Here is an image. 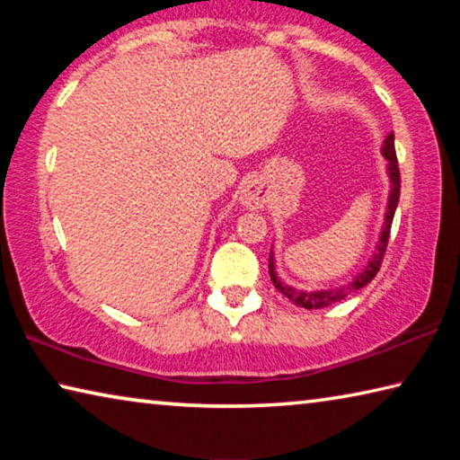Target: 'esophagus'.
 <instances>
[{"label": "esophagus", "instance_id": "esophagus-1", "mask_svg": "<svg viewBox=\"0 0 460 460\" xmlns=\"http://www.w3.org/2000/svg\"><path fill=\"white\" fill-rule=\"evenodd\" d=\"M241 205L247 208H260L263 205V194H261V186L258 182L245 184L243 190L239 194Z\"/></svg>", "mask_w": 460, "mask_h": 460}]
</instances>
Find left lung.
I'll return each mask as SVG.
<instances>
[{
    "mask_svg": "<svg viewBox=\"0 0 460 460\" xmlns=\"http://www.w3.org/2000/svg\"><path fill=\"white\" fill-rule=\"evenodd\" d=\"M381 155L387 160V176H389V197H387V207H385V217H384V227H381V231H379L376 252H373L369 261L365 263V268L351 279V282L341 284L337 288H326V290H300V288L288 286L286 282H282V278L278 276L274 252H270L271 282H274L278 290L282 292L288 300H292L296 306L313 310V308H326L331 305H337V302L345 300L349 294H353L357 290H361L363 286H367L379 271L381 260H384V255H385L394 213H395V208H398V200H400V168H398V158H395L394 134H389L385 137V142L381 144Z\"/></svg>",
    "mask_w": 460,
    "mask_h": 460,
    "instance_id": "1",
    "label": "left lung"
}]
</instances>
